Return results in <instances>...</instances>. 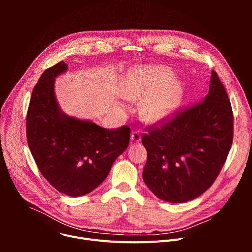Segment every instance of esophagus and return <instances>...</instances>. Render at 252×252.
<instances>
[{"label":"esophagus","instance_id":"34e87169","mask_svg":"<svg viewBox=\"0 0 252 252\" xmlns=\"http://www.w3.org/2000/svg\"><path fill=\"white\" fill-rule=\"evenodd\" d=\"M140 139H141V136H140V134H139L138 132L134 131V132L131 133V135H130V140H131L132 142H139Z\"/></svg>","mask_w":252,"mask_h":252}]
</instances>
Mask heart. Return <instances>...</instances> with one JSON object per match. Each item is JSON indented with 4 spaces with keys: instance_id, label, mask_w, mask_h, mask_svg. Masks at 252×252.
<instances>
[{
    "instance_id": "1",
    "label": "heart",
    "mask_w": 252,
    "mask_h": 252,
    "mask_svg": "<svg viewBox=\"0 0 252 252\" xmlns=\"http://www.w3.org/2000/svg\"><path fill=\"white\" fill-rule=\"evenodd\" d=\"M124 94L129 99L141 100V117L158 124L166 122L177 111L184 97V88L166 67L136 66L126 78Z\"/></svg>"
}]
</instances>
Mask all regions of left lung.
Here are the masks:
<instances>
[{
  "label": "left lung",
  "mask_w": 252,
  "mask_h": 252,
  "mask_svg": "<svg viewBox=\"0 0 252 252\" xmlns=\"http://www.w3.org/2000/svg\"><path fill=\"white\" fill-rule=\"evenodd\" d=\"M149 129V128H148ZM233 138V115L226 91L211 71L203 101L177 112L141 142L148 152L143 182L161 200L178 203L205 192L219 176Z\"/></svg>",
  "instance_id": "1"
}]
</instances>
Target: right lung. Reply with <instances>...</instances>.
Masks as SVG:
<instances>
[{"label":"right lung","mask_w":252,"mask_h":252,"mask_svg":"<svg viewBox=\"0 0 252 252\" xmlns=\"http://www.w3.org/2000/svg\"><path fill=\"white\" fill-rule=\"evenodd\" d=\"M67 69L63 61L46 69L34 86L27 114V139L41 173L60 192L82 196L95 189L127 148L130 128H103L65 115L55 80Z\"/></svg>","instance_id":"obj_1"}]
</instances>
